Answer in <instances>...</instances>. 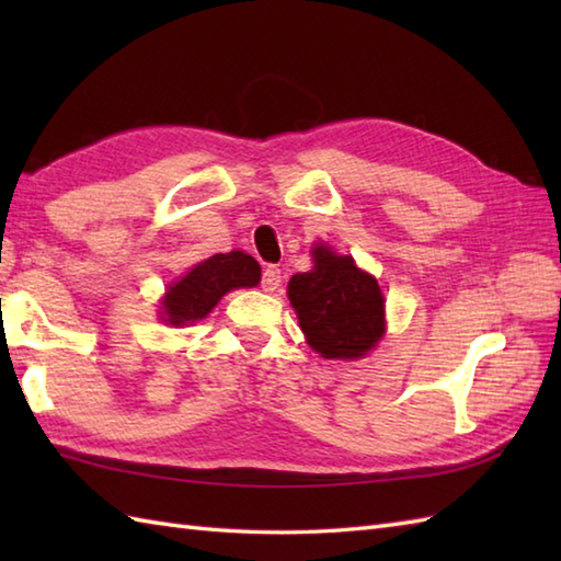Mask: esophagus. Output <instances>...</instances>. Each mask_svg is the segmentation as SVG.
Here are the masks:
<instances>
[{
  "mask_svg": "<svg viewBox=\"0 0 561 561\" xmlns=\"http://www.w3.org/2000/svg\"><path fill=\"white\" fill-rule=\"evenodd\" d=\"M279 282H282V272L274 267V265L265 267V272H262V289H265V291H277Z\"/></svg>",
  "mask_w": 561,
  "mask_h": 561,
  "instance_id": "34e87169",
  "label": "esophagus"
}]
</instances>
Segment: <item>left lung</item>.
<instances>
[{
    "instance_id": "1",
    "label": "left lung",
    "mask_w": 561,
    "mask_h": 561,
    "mask_svg": "<svg viewBox=\"0 0 561 561\" xmlns=\"http://www.w3.org/2000/svg\"><path fill=\"white\" fill-rule=\"evenodd\" d=\"M316 267L289 279V301L311 347L325 359H356L383 337V294L350 255L313 250Z\"/></svg>"
}]
</instances>
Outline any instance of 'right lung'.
Wrapping results in <instances>:
<instances>
[{
    "label": "right lung",
    "instance_id": "right-lung-1",
    "mask_svg": "<svg viewBox=\"0 0 561 561\" xmlns=\"http://www.w3.org/2000/svg\"><path fill=\"white\" fill-rule=\"evenodd\" d=\"M260 282V265L243 250L217 253L190 270L181 282H175L163 299L165 320L171 325L195 323L205 318L221 296L238 287H255Z\"/></svg>",
    "mask_w": 561,
    "mask_h": 561
}]
</instances>
